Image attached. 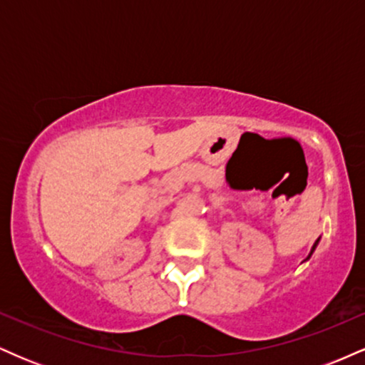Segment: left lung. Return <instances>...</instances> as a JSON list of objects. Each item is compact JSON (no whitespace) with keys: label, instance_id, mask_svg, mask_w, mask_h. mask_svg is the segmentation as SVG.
<instances>
[{"label":"left lung","instance_id":"8db88e82","mask_svg":"<svg viewBox=\"0 0 365 365\" xmlns=\"http://www.w3.org/2000/svg\"><path fill=\"white\" fill-rule=\"evenodd\" d=\"M319 240H321V238H317V240H316V242H314V245H312L311 252H309V255H307V259H305V261H309V259H311V255H312V252H314V250H316V247H317V244H319Z\"/></svg>","mask_w":365,"mask_h":365}]
</instances>
